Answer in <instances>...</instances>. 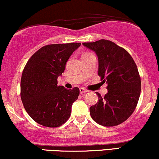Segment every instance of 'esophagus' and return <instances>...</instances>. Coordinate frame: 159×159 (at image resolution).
<instances>
[{"instance_id": "1", "label": "esophagus", "mask_w": 159, "mask_h": 159, "mask_svg": "<svg viewBox=\"0 0 159 159\" xmlns=\"http://www.w3.org/2000/svg\"><path fill=\"white\" fill-rule=\"evenodd\" d=\"M80 94H84V93H87L88 91L86 90V89H83V88H80Z\"/></svg>"}]
</instances>
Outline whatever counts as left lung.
<instances>
[{
  "mask_svg": "<svg viewBox=\"0 0 159 159\" xmlns=\"http://www.w3.org/2000/svg\"><path fill=\"white\" fill-rule=\"evenodd\" d=\"M83 44L96 53L98 75L107 84L104 98L98 94V102L90 107L91 117L104 126L124 122L135 111L141 94V77L129 53L115 43L105 39Z\"/></svg>",
  "mask_w": 159,
  "mask_h": 159,
  "instance_id": "left-lung-1",
  "label": "left lung"
}]
</instances>
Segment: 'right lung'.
I'll return each instance as SVG.
<instances>
[{"instance_id": "add662e5", "label": "right lung", "mask_w": 159, "mask_h": 159, "mask_svg": "<svg viewBox=\"0 0 159 159\" xmlns=\"http://www.w3.org/2000/svg\"><path fill=\"white\" fill-rule=\"evenodd\" d=\"M81 43L48 44L40 48L24 67L20 80V98L31 118L47 127H59L70 116L80 89L58 85L67 61Z\"/></svg>"}]
</instances>
